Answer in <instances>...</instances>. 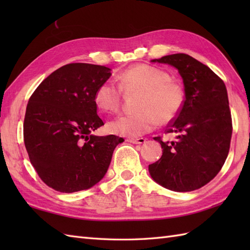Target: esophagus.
I'll return each instance as SVG.
<instances>
[{"instance_id": "34e87169", "label": "esophagus", "mask_w": 250, "mask_h": 250, "mask_svg": "<svg viewBox=\"0 0 250 250\" xmlns=\"http://www.w3.org/2000/svg\"><path fill=\"white\" fill-rule=\"evenodd\" d=\"M126 141L130 143H133V144H143V143H145L146 140L144 137H139V139H133V137H132V139H128Z\"/></svg>"}]
</instances>
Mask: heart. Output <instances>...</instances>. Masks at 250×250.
Segmentation results:
<instances>
[{
    "label": "heart",
    "instance_id": "1",
    "mask_svg": "<svg viewBox=\"0 0 250 250\" xmlns=\"http://www.w3.org/2000/svg\"><path fill=\"white\" fill-rule=\"evenodd\" d=\"M118 86L103 82L95 90L94 102L105 113L119 108L122 92L140 93L136 101V113L117 117L108 122L107 129L113 134L136 137L149 132L157 125L174 121L183 110L186 91L182 83L171 79L161 68L147 64H135L121 72Z\"/></svg>",
    "mask_w": 250,
    "mask_h": 250
}]
</instances>
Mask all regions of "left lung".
Returning a JSON list of instances; mask_svg holds the SVG:
<instances>
[{"label": "left lung", "mask_w": 250, "mask_h": 250, "mask_svg": "<svg viewBox=\"0 0 250 250\" xmlns=\"http://www.w3.org/2000/svg\"><path fill=\"white\" fill-rule=\"evenodd\" d=\"M152 62L176 67L183 77L186 101L166 133L176 140H155L162 157L148 169L162 187L188 192L208 184L224 167L230 149L232 118L224 81L203 63L186 54L164 56Z\"/></svg>", "instance_id": "obj_1"}]
</instances>
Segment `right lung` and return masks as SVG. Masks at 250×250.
I'll return each instance as SVG.
<instances>
[{
    "instance_id": "obj_1",
    "label": "right lung",
    "mask_w": 250,
    "mask_h": 250,
    "mask_svg": "<svg viewBox=\"0 0 250 250\" xmlns=\"http://www.w3.org/2000/svg\"><path fill=\"white\" fill-rule=\"evenodd\" d=\"M110 75V68L103 65L70 63L46 77L30 97L24 146L48 187L76 192L91 188L107 172L114 149L124 139L91 132L104 125L94 93Z\"/></svg>"
}]
</instances>
